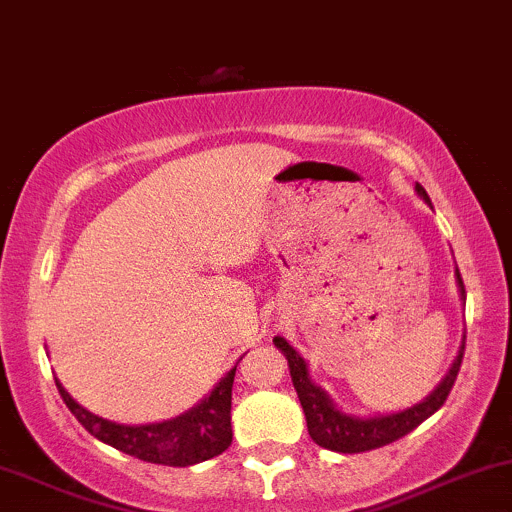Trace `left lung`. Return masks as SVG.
<instances>
[{
	"label": "left lung",
	"mask_w": 512,
	"mask_h": 512,
	"mask_svg": "<svg viewBox=\"0 0 512 512\" xmlns=\"http://www.w3.org/2000/svg\"><path fill=\"white\" fill-rule=\"evenodd\" d=\"M415 192L423 201L430 204V196L420 184H415ZM457 284L459 294H462V301L466 299L462 274L457 269ZM274 345L284 352L286 362H289L291 381H294V389L299 393V401L303 413H306V425L308 435L316 442L318 447L330 449V452L340 454H357V452H369V449L384 447L389 442H396L398 437L408 435V432L418 428L423 420H428L437 408H442V403L447 401L449 391H452L454 381H457L459 367H462L464 357V342L459 347V355L449 367L445 379L435 386V391L428 393L420 403L406 408V411L389 413V415H374V418H357V415L342 413L338 406L333 403V398L328 396L320 386L311 381V374H308V364L294 347L289 345L284 338H274Z\"/></svg>",
	"instance_id": "8db88e82"
}]
</instances>
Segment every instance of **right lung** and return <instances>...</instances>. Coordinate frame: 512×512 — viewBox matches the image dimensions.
I'll list each match as a JSON object with an SVG mask.
<instances>
[{
    "label": "right lung",
    "instance_id": "1",
    "mask_svg": "<svg viewBox=\"0 0 512 512\" xmlns=\"http://www.w3.org/2000/svg\"><path fill=\"white\" fill-rule=\"evenodd\" d=\"M243 359V357H240ZM235 367L213 386V391L192 411L177 415L172 420L148 425H121L99 418L82 408L75 398L63 389L58 379L60 396L70 413L92 432L104 445L116 447L123 454L143 459L150 464L162 466H192L206 459L218 457L226 452L233 442V428H230V398H233Z\"/></svg>",
    "mask_w": 512,
    "mask_h": 512
}]
</instances>
